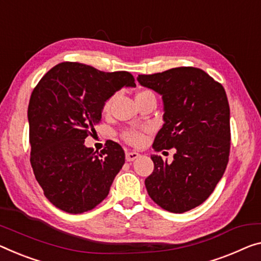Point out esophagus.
<instances>
[{
  "mask_svg": "<svg viewBox=\"0 0 261 261\" xmlns=\"http://www.w3.org/2000/svg\"><path fill=\"white\" fill-rule=\"evenodd\" d=\"M140 156V154L139 153H136V151H126V160L128 162H130V161H134L135 159H138Z\"/></svg>",
  "mask_w": 261,
  "mask_h": 261,
  "instance_id": "1",
  "label": "esophagus"
}]
</instances>
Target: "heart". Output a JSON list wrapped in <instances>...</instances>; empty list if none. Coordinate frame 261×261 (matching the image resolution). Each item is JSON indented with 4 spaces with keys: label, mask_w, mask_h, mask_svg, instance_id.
Masks as SVG:
<instances>
[{
    "label": "heart",
    "mask_w": 261,
    "mask_h": 261,
    "mask_svg": "<svg viewBox=\"0 0 261 261\" xmlns=\"http://www.w3.org/2000/svg\"><path fill=\"white\" fill-rule=\"evenodd\" d=\"M144 92H149V91H141V92H139V93H144ZM111 103H112V98L107 99L106 101H105V103H103L102 111L103 112L110 111ZM122 138L125 139L128 143L134 144V146H136V144H140V143L143 142L144 134H143V130L142 129H128V130L123 132Z\"/></svg>",
    "instance_id": "1"
}]
</instances>
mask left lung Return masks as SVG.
Wrapping results in <instances>:
<instances>
[{"label": "left lung", "instance_id": "left-lung-1", "mask_svg": "<svg viewBox=\"0 0 261 261\" xmlns=\"http://www.w3.org/2000/svg\"><path fill=\"white\" fill-rule=\"evenodd\" d=\"M138 82L163 99L164 123L154 149H176L171 163L151 156L154 171L144 181L148 195L167 211H189L205 202L226 169L231 130L225 90L192 66L139 74Z\"/></svg>", "mask_w": 261, "mask_h": 261}]
</instances>
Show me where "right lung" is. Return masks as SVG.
<instances>
[{
	"mask_svg": "<svg viewBox=\"0 0 261 261\" xmlns=\"http://www.w3.org/2000/svg\"><path fill=\"white\" fill-rule=\"evenodd\" d=\"M134 82L129 72L65 62L46 72L34 89L28 107L30 162L56 207L83 214L107 197L125 151L110 140L97 154L84 142L95 132L106 100L123 86L134 87Z\"/></svg>",
	"mask_w": 261,
	"mask_h": 261,
	"instance_id": "right-lung-1",
	"label": "right lung"
}]
</instances>
